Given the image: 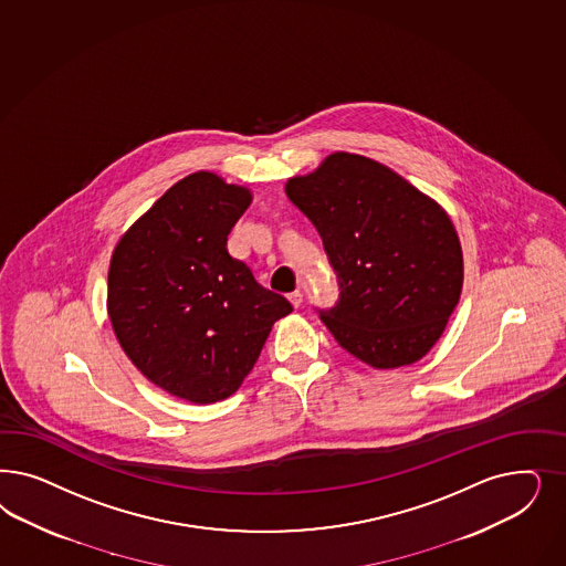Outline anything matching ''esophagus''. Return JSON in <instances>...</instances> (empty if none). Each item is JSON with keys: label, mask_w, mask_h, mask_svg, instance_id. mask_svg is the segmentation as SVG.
Returning a JSON list of instances; mask_svg holds the SVG:
<instances>
[{"label": "esophagus", "mask_w": 566, "mask_h": 566, "mask_svg": "<svg viewBox=\"0 0 566 566\" xmlns=\"http://www.w3.org/2000/svg\"><path fill=\"white\" fill-rule=\"evenodd\" d=\"M290 302H292L293 308H297L302 304V292L295 290V292L290 293Z\"/></svg>", "instance_id": "1"}]
</instances>
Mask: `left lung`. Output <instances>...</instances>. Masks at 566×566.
<instances>
[{"mask_svg":"<svg viewBox=\"0 0 566 566\" xmlns=\"http://www.w3.org/2000/svg\"><path fill=\"white\" fill-rule=\"evenodd\" d=\"M285 193L316 227L337 274L339 302L321 311L337 344L381 370L420 360L462 292L448 212L391 168L347 151L292 177Z\"/></svg>","mask_w":566,"mask_h":566,"instance_id":"left-lung-1","label":"left lung"}]
</instances>
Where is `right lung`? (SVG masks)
I'll return each mask as SVG.
<instances>
[{"label": "right lung", "instance_id": "add662e5", "mask_svg": "<svg viewBox=\"0 0 566 566\" xmlns=\"http://www.w3.org/2000/svg\"><path fill=\"white\" fill-rule=\"evenodd\" d=\"M250 203L248 187L198 170L135 220L112 252L114 335L144 377L175 398L233 396L274 323L293 311L227 250Z\"/></svg>", "mask_w": 566, "mask_h": 566}]
</instances>
